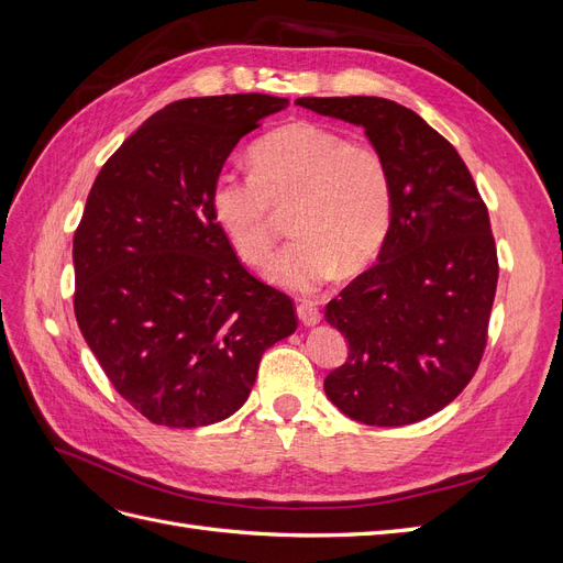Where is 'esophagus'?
I'll list each match as a JSON object with an SVG mask.
<instances>
[{
  "label": "esophagus",
  "instance_id": "1",
  "mask_svg": "<svg viewBox=\"0 0 563 563\" xmlns=\"http://www.w3.org/2000/svg\"><path fill=\"white\" fill-rule=\"evenodd\" d=\"M296 312H298V317H300V321L305 323V327H314V323L321 319L319 305L314 300H300L296 305Z\"/></svg>",
  "mask_w": 563,
  "mask_h": 563
}]
</instances>
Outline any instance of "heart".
<instances>
[{
	"instance_id": "obj_1",
	"label": "heart",
	"mask_w": 563,
	"mask_h": 563,
	"mask_svg": "<svg viewBox=\"0 0 563 563\" xmlns=\"http://www.w3.org/2000/svg\"><path fill=\"white\" fill-rule=\"evenodd\" d=\"M251 174L223 172L211 213L236 255L263 265L275 249L279 213L296 234L267 277L291 291L327 284L338 265L360 269L383 249L395 211V187L383 152L347 141L335 129L296 122L251 147Z\"/></svg>"
}]
</instances>
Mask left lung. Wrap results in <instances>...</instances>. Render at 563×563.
I'll return each mask as SVG.
<instances>
[{"label": "left lung", "instance_id": "1", "mask_svg": "<svg viewBox=\"0 0 563 563\" xmlns=\"http://www.w3.org/2000/svg\"><path fill=\"white\" fill-rule=\"evenodd\" d=\"M296 103L364 126L395 187L378 263L323 310L350 345L323 389L364 424L401 428L430 418L467 387L486 350L498 286L486 203L457 150L395 100L345 96Z\"/></svg>", "mask_w": 563, "mask_h": 563}]
</instances>
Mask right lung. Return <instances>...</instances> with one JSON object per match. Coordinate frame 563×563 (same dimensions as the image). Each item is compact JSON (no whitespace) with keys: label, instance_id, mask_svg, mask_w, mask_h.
<instances>
[{"label":"right lung","instance_id":"right-lung-1","mask_svg":"<svg viewBox=\"0 0 563 563\" xmlns=\"http://www.w3.org/2000/svg\"><path fill=\"white\" fill-rule=\"evenodd\" d=\"M286 98H185L103 164L75 230V317L108 380L166 428L230 418L261 356L298 327L296 305L255 279L211 213L234 145Z\"/></svg>","mask_w":563,"mask_h":563}]
</instances>
